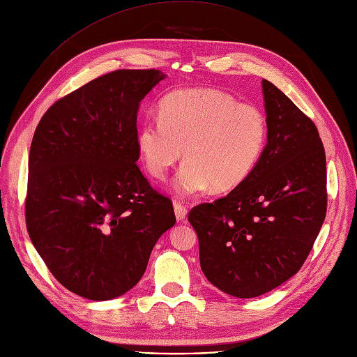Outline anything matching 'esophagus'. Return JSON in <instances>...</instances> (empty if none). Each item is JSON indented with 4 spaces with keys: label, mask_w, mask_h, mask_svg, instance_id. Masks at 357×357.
<instances>
[{
    "label": "esophagus",
    "mask_w": 357,
    "mask_h": 357,
    "mask_svg": "<svg viewBox=\"0 0 357 357\" xmlns=\"http://www.w3.org/2000/svg\"><path fill=\"white\" fill-rule=\"evenodd\" d=\"M174 213H176L177 220H184L185 216H188V208H185V205H183L181 202H176L174 203Z\"/></svg>",
    "instance_id": "34e87169"
}]
</instances>
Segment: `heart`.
Wrapping results in <instances>:
<instances>
[{
	"label": "heart",
	"instance_id": "1",
	"mask_svg": "<svg viewBox=\"0 0 357 357\" xmlns=\"http://www.w3.org/2000/svg\"><path fill=\"white\" fill-rule=\"evenodd\" d=\"M268 137L266 114L254 105L213 89L168 94L160 116H146L137 132V149L146 172L164 178L183 155L176 177L178 196L238 188L257 167Z\"/></svg>",
	"mask_w": 357,
	"mask_h": 357
}]
</instances>
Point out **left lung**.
<instances>
[{
	"instance_id": "obj_1",
	"label": "left lung",
	"mask_w": 357,
	"mask_h": 357,
	"mask_svg": "<svg viewBox=\"0 0 357 357\" xmlns=\"http://www.w3.org/2000/svg\"><path fill=\"white\" fill-rule=\"evenodd\" d=\"M268 137L250 177L225 197L189 212L208 280L256 298L298 273L327 212L326 151L317 126L263 79Z\"/></svg>"
}]
</instances>
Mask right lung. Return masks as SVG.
<instances>
[{"label":"right lung","instance_id":"1","mask_svg":"<svg viewBox=\"0 0 357 357\" xmlns=\"http://www.w3.org/2000/svg\"><path fill=\"white\" fill-rule=\"evenodd\" d=\"M160 70H117L59 98L33 135L26 227L55 279L86 299L137 284L160 236L176 224L173 202L137 161L142 98Z\"/></svg>","mask_w":357,"mask_h":357}]
</instances>
